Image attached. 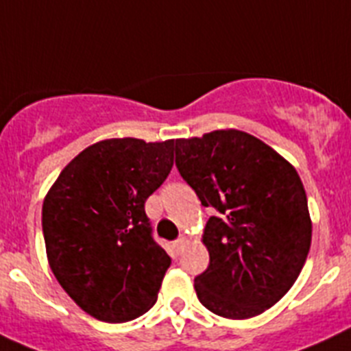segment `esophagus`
Wrapping results in <instances>:
<instances>
[{"mask_svg":"<svg viewBox=\"0 0 351 351\" xmlns=\"http://www.w3.org/2000/svg\"><path fill=\"white\" fill-rule=\"evenodd\" d=\"M186 244H188V239H186L184 235H182V237H179L178 241H173V244H172L173 251H176V253H178V255H179V253H181V251L184 250Z\"/></svg>","mask_w":351,"mask_h":351,"instance_id":"1","label":"esophagus"}]
</instances>
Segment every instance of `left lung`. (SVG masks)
<instances>
[{
	"label": "left lung",
	"mask_w": 351,
	"mask_h": 351,
	"mask_svg": "<svg viewBox=\"0 0 351 351\" xmlns=\"http://www.w3.org/2000/svg\"><path fill=\"white\" fill-rule=\"evenodd\" d=\"M176 167L202 206L209 267L195 278L214 315L251 318L299 278L311 246L308 197L293 167L250 133L216 130L176 141Z\"/></svg>",
	"instance_id": "1"
}]
</instances>
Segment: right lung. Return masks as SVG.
<instances>
[{
  "label": "right lung",
  "instance_id": "1",
  "mask_svg": "<svg viewBox=\"0 0 351 351\" xmlns=\"http://www.w3.org/2000/svg\"><path fill=\"white\" fill-rule=\"evenodd\" d=\"M173 145L96 142L64 167L43 200L49 265L96 320H135L156 302L172 260L154 241L144 204L172 170Z\"/></svg>",
  "mask_w": 351,
  "mask_h": 351
}]
</instances>
